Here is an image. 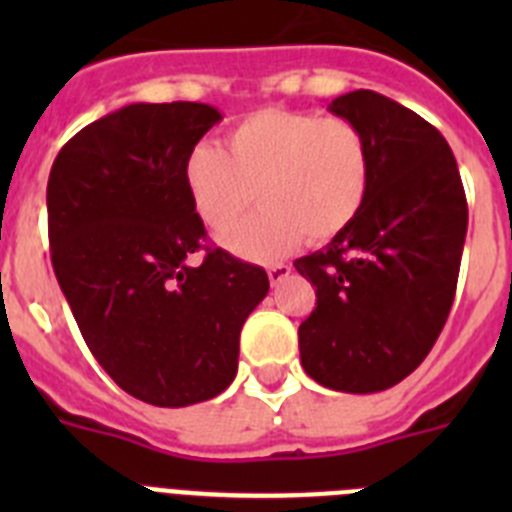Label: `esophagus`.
<instances>
[{
	"label": "esophagus",
	"instance_id": "34e87169",
	"mask_svg": "<svg viewBox=\"0 0 512 512\" xmlns=\"http://www.w3.org/2000/svg\"><path fill=\"white\" fill-rule=\"evenodd\" d=\"M266 271H269V282L271 284H279L284 277H289V271H292V266H289V264H271Z\"/></svg>",
	"mask_w": 512,
	"mask_h": 512
}]
</instances>
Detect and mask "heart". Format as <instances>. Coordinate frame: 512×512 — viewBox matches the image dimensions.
Here are the masks:
<instances>
[{"label":"heart","instance_id":"1","mask_svg":"<svg viewBox=\"0 0 512 512\" xmlns=\"http://www.w3.org/2000/svg\"><path fill=\"white\" fill-rule=\"evenodd\" d=\"M372 184V151L348 117L264 107L225 133L223 148L197 143L184 161V187L202 223L251 261H277L302 243L328 241L361 212Z\"/></svg>","mask_w":512,"mask_h":512}]
</instances>
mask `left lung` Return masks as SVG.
<instances>
[{
  "mask_svg": "<svg viewBox=\"0 0 512 512\" xmlns=\"http://www.w3.org/2000/svg\"><path fill=\"white\" fill-rule=\"evenodd\" d=\"M364 130L372 184L356 220L295 269L315 287L302 369L328 390L382 392L415 372L456 295L467 194L431 122L369 89L328 104Z\"/></svg>",
  "mask_w": 512,
  "mask_h": 512,
  "instance_id": "left-lung-1",
  "label": "left lung"
}]
</instances>
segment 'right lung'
<instances>
[{
    "label": "right lung",
    "instance_id": "1",
    "mask_svg": "<svg viewBox=\"0 0 512 512\" xmlns=\"http://www.w3.org/2000/svg\"><path fill=\"white\" fill-rule=\"evenodd\" d=\"M220 120L200 102L128 104L79 130L48 176L53 271L81 336L122 390L158 408L233 382L241 328L269 292L261 266L207 246L184 187L189 151Z\"/></svg>",
    "mask_w": 512,
    "mask_h": 512
}]
</instances>
